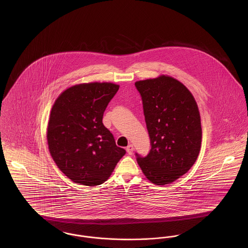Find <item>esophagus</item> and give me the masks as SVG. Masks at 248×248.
<instances>
[{"instance_id": "1", "label": "esophagus", "mask_w": 248, "mask_h": 248, "mask_svg": "<svg viewBox=\"0 0 248 248\" xmlns=\"http://www.w3.org/2000/svg\"><path fill=\"white\" fill-rule=\"evenodd\" d=\"M126 152H127V154H129V155L133 154V152H134V146H133L132 144H130V145H128V146L126 147Z\"/></svg>"}]
</instances>
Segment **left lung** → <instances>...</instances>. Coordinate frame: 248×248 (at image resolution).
I'll use <instances>...</instances> for the list:
<instances>
[{
    "mask_svg": "<svg viewBox=\"0 0 248 248\" xmlns=\"http://www.w3.org/2000/svg\"><path fill=\"white\" fill-rule=\"evenodd\" d=\"M152 149L136 154L143 174L156 185L172 183L194 165L202 142L200 112L193 95L176 79L162 75L136 82Z\"/></svg>",
    "mask_w": 248,
    "mask_h": 248,
    "instance_id": "left-lung-1",
    "label": "left lung"
}]
</instances>
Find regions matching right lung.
<instances>
[{
	"instance_id": "obj_1",
	"label": "right lung",
	"mask_w": 248,
	"mask_h": 248,
	"mask_svg": "<svg viewBox=\"0 0 248 248\" xmlns=\"http://www.w3.org/2000/svg\"><path fill=\"white\" fill-rule=\"evenodd\" d=\"M119 90L111 83H81L65 90L51 109L49 152L62 173L85 186L104 183L125 151L102 123L108 102Z\"/></svg>"
}]
</instances>
